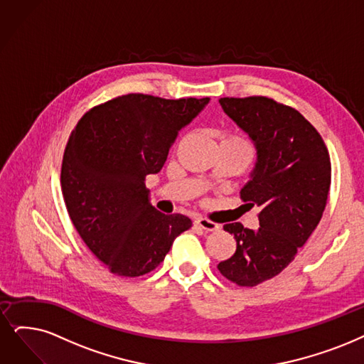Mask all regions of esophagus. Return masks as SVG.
<instances>
[{
	"instance_id": "34e87169",
	"label": "esophagus",
	"mask_w": 364,
	"mask_h": 364,
	"mask_svg": "<svg viewBox=\"0 0 364 364\" xmlns=\"http://www.w3.org/2000/svg\"><path fill=\"white\" fill-rule=\"evenodd\" d=\"M194 224L200 228H203L205 231H218L220 230V224H216L210 220H206V218H197V220L194 221Z\"/></svg>"
}]
</instances>
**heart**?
I'll list each match as a JSON object with an SVG mask.
<instances>
[{
    "instance_id": "b5f03b06",
    "label": "heart",
    "mask_w": 364,
    "mask_h": 364,
    "mask_svg": "<svg viewBox=\"0 0 364 364\" xmlns=\"http://www.w3.org/2000/svg\"><path fill=\"white\" fill-rule=\"evenodd\" d=\"M231 139H235V140H237V141H240V143H243L245 144V146H248L250 148V144L248 143H246L243 139H239V137H231Z\"/></svg>"
}]
</instances>
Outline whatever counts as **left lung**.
I'll list each match as a JSON object with an SVG mask.
<instances>
[{
	"label": "left lung",
	"instance_id": "1",
	"mask_svg": "<svg viewBox=\"0 0 364 364\" xmlns=\"http://www.w3.org/2000/svg\"><path fill=\"white\" fill-rule=\"evenodd\" d=\"M224 112L250 134L258 159L240 198L258 206L259 228L225 224L236 252L218 270L239 287L278 276L321 221L331 182V163L316 128L296 109L273 98L224 97Z\"/></svg>",
	"mask_w": 364,
	"mask_h": 364
}]
</instances>
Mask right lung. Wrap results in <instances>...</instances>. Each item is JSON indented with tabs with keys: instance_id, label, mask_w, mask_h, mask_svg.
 Returning a JSON list of instances; mask_svg holds the SVG:
<instances>
[{
	"instance_id": "obj_1",
	"label": "right lung",
	"mask_w": 364,
	"mask_h": 364,
	"mask_svg": "<svg viewBox=\"0 0 364 364\" xmlns=\"http://www.w3.org/2000/svg\"><path fill=\"white\" fill-rule=\"evenodd\" d=\"M209 98L148 94L112 98L79 119L64 151L61 188L73 225L105 267L137 278L163 263L193 223L148 200L146 176L163 168L171 143Z\"/></svg>"
}]
</instances>
